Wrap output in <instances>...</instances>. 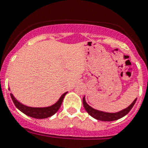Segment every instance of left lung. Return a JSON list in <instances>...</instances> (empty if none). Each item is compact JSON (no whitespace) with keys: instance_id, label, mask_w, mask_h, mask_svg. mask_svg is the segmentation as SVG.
<instances>
[{"instance_id":"obj_1","label":"left lung","mask_w":148,"mask_h":148,"mask_svg":"<svg viewBox=\"0 0 148 148\" xmlns=\"http://www.w3.org/2000/svg\"><path fill=\"white\" fill-rule=\"evenodd\" d=\"M136 100L137 98L134 99V101H133V103H132L128 107H127L125 109H122V111L118 112H115V113L106 112L99 111V110L93 109V108L90 106L86 103L85 97L83 98V104H84V107L86 109V111L88 112L89 115L94 118V119H96L97 120H100V121H104V122H111V121H115V120L119 119L122 118L123 116H125V115H127V114L130 112L131 109H132V107L134 106V103H135Z\"/></svg>"}]
</instances>
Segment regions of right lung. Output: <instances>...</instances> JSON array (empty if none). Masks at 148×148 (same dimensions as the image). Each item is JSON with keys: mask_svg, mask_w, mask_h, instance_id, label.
Wrapping results in <instances>:
<instances>
[{"mask_svg": "<svg viewBox=\"0 0 148 148\" xmlns=\"http://www.w3.org/2000/svg\"><path fill=\"white\" fill-rule=\"evenodd\" d=\"M66 93H67V92L62 94V96L60 97V99L58 100L57 103H55L54 105L48 106V107L42 108L26 106L23 105V104L20 103L19 101H17L15 97L11 93H10V97H11L12 100L14 102L16 107L19 110H20L22 112H23L24 114H26V116H30L32 118H35V119H46V118L53 116L54 114L57 112L58 110L61 107L64 97L66 95Z\"/></svg>", "mask_w": 148, "mask_h": 148, "instance_id": "add662e5", "label": "right lung"}]
</instances>
